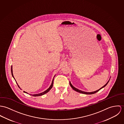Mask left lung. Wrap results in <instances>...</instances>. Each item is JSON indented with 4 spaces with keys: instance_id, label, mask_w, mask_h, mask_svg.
<instances>
[{
    "instance_id": "8db88e82",
    "label": "left lung",
    "mask_w": 124,
    "mask_h": 124,
    "mask_svg": "<svg viewBox=\"0 0 124 124\" xmlns=\"http://www.w3.org/2000/svg\"><path fill=\"white\" fill-rule=\"evenodd\" d=\"M109 81L107 83V84L105 85H104L103 87H102L101 88H100L99 89H98V90H96V91H94V92H84V91H81V90H79V89H77V88H75L74 86H73V85L71 84V83L70 82H69V84H70V86H71V87L74 90H75V91H77V92H79V93H82V94H86V95H91V94H95V93H96V92H97L98 91H99L101 89H102V88H103V87H104L105 86H106V85H107L108 84V83L109 82Z\"/></svg>"
}]
</instances>
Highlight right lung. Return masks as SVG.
<instances>
[{
	"label": "right lung",
	"instance_id": "1",
	"mask_svg": "<svg viewBox=\"0 0 124 124\" xmlns=\"http://www.w3.org/2000/svg\"><path fill=\"white\" fill-rule=\"evenodd\" d=\"M11 73H12V76H13V77L14 78V77H13V73H12V66H11ZM15 79V78H14ZM53 81H54V79H53V80H52V84H51V85L50 86V87L47 89V90H46V91H45L44 92H42L41 93H40V94H35V95H31V96H42V95H44V94H46V93H47L51 88H52V86H53ZM18 85V86L19 87V86H18V85ZM24 92H25V93H27L28 94V93H27V92H25V91H24Z\"/></svg>",
	"mask_w": 124,
	"mask_h": 124
}]
</instances>
